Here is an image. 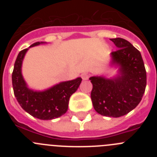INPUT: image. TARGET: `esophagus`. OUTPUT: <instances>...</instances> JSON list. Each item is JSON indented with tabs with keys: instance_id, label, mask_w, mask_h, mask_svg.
Segmentation results:
<instances>
[{
	"instance_id": "obj_1",
	"label": "esophagus",
	"mask_w": 157,
	"mask_h": 157,
	"mask_svg": "<svg viewBox=\"0 0 157 157\" xmlns=\"http://www.w3.org/2000/svg\"><path fill=\"white\" fill-rule=\"evenodd\" d=\"M81 76L83 80H88L89 78H90V75H89V74H87V73H82Z\"/></svg>"
}]
</instances>
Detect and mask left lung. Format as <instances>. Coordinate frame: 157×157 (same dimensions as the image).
<instances>
[{
  "label": "left lung",
  "instance_id": "obj_1",
  "mask_svg": "<svg viewBox=\"0 0 157 157\" xmlns=\"http://www.w3.org/2000/svg\"><path fill=\"white\" fill-rule=\"evenodd\" d=\"M118 49L111 53L112 63L120 67L113 78H90L93 84L91 100L96 112L104 116L120 117L138 106L146 86V71L141 52L128 41L112 38Z\"/></svg>",
  "mask_w": 157,
  "mask_h": 157
}]
</instances>
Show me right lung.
I'll return each instance as SVG.
<instances>
[{"label": "right lung", "instance_id": "obj_1", "mask_svg": "<svg viewBox=\"0 0 157 157\" xmlns=\"http://www.w3.org/2000/svg\"><path fill=\"white\" fill-rule=\"evenodd\" d=\"M45 42H35L34 47ZM28 48L18 54L12 72V87L16 100L24 111L42 120H50L63 116L68 109L70 97L79 86L81 78L59 82L44 91L29 89L22 75V63Z\"/></svg>", "mask_w": 157, "mask_h": 157}]
</instances>
